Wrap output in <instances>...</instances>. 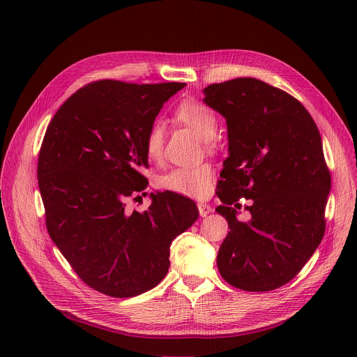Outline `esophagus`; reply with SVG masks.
I'll return each mask as SVG.
<instances>
[{
	"label": "esophagus",
	"mask_w": 357,
	"mask_h": 357,
	"mask_svg": "<svg viewBox=\"0 0 357 357\" xmlns=\"http://www.w3.org/2000/svg\"><path fill=\"white\" fill-rule=\"evenodd\" d=\"M197 209H199V215L202 218H206L209 213H212V208L209 205H206V203H197Z\"/></svg>",
	"instance_id": "esophagus-1"
}]
</instances>
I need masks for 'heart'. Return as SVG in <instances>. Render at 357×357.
<instances>
[{"label":"heart","instance_id":"b5f03b06","mask_svg":"<svg viewBox=\"0 0 357 357\" xmlns=\"http://www.w3.org/2000/svg\"><path fill=\"white\" fill-rule=\"evenodd\" d=\"M175 119L192 128L197 135L209 142L215 137L218 130V119L211 107L200 103L197 100H183L175 109ZM165 141V127L162 123H152L145 134L144 148L148 160L160 161L164 152ZM213 169L211 165L202 164L196 167H181L174 168L164 176H161L160 183L164 189L186 196V197H205L212 186Z\"/></svg>","mask_w":357,"mask_h":357}]
</instances>
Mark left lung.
I'll use <instances>...</instances> for the list:
<instances>
[{
    "label": "left lung",
    "instance_id": "1",
    "mask_svg": "<svg viewBox=\"0 0 357 357\" xmlns=\"http://www.w3.org/2000/svg\"><path fill=\"white\" fill-rule=\"evenodd\" d=\"M203 93L226 119L229 138L216 208L230 229L218 254L220 275L244 291H273L302 270L325 233L331 174L319 130L296 98L259 79ZM243 197L253 200L248 222L236 220Z\"/></svg>",
    "mask_w": 357,
    "mask_h": 357
}]
</instances>
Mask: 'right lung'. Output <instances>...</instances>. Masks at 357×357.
Listing matches in <instances>:
<instances>
[{"label":"right lung","instance_id":"obj_1","mask_svg":"<svg viewBox=\"0 0 357 357\" xmlns=\"http://www.w3.org/2000/svg\"><path fill=\"white\" fill-rule=\"evenodd\" d=\"M185 86L93 82L47 126L38 160L46 229L80 280L101 294L130 298L157 287L172 240L199 216L193 200L172 192L151 193L142 213L126 211L127 197L146 195L145 134Z\"/></svg>","mask_w":357,"mask_h":357}]
</instances>
